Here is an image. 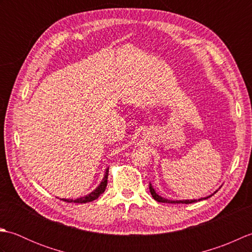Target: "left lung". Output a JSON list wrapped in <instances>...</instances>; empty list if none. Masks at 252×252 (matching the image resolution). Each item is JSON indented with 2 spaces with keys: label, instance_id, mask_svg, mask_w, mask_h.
Returning a JSON list of instances; mask_svg holds the SVG:
<instances>
[{
  "label": "left lung",
  "instance_id": "obj_1",
  "mask_svg": "<svg viewBox=\"0 0 252 252\" xmlns=\"http://www.w3.org/2000/svg\"><path fill=\"white\" fill-rule=\"evenodd\" d=\"M149 190H151V194H152L154 199L159 201V202H167V203H192V202H196V201H197L196 199H194V200H168V199H164V198H162L161 196H159V195L157 194V192L155 191V189H153L152 184H149ZM215 192H217V191H215ZM212 195H213V194H212ZM212 195L208 196V197H206V198H200V199H198V201H200V200H202V199H207V198L211 197Z\"/></svg>",
  "mask_w": 252,
  "mask_h": 252
}]
</instances>
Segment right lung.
<instances>
[{
    "label": "right lung",
    "instance_id": "1",
    "mask_svg": "<svg viewBox=\"0 0 252 252\" xmlns=\"http://www.w3.org/2000/svg\"><path fill=\"white\" fill-rule=\"evenodd\" d=\"M108 169H106V172H105V176L103 181H101V183L99 184V186L94 191L91 192L88 196H84L81 198H78V199H63V201H67V202H76V203H85V202H90V201H93L95 199H97L99 197V195L103 194L106 189V186H107V179H108Z\"/></svg>",
    "mask_w": 252,
    "mask_h": 252
}]
</instances>
